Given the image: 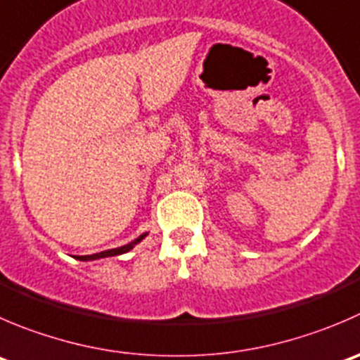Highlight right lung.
<instances>
[{
  "label": "right lung",
  "instance_id": "obj_1",
  "mask_svg": "<svg viewBox=\"0 0 360 360\" xmlns=\"http://www.w3.org/2000/svg\"><path fill=\"white\" fill-rule=\"evenodd\" d=\"M146 236H148V233H142V236L137 237L134 243L124 244V246H121V248H114V250L100 251V253H95V255H84V257H77V258H79V260H96V258H105V257H116V255H123V253H127V251H130L131 248L135 246V244L141 243V240L144 239Z\"/></svg>",
  "mask_w": 360,
  "mask_h": 360
}]
</instances>
